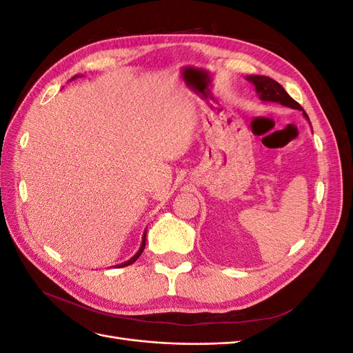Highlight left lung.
<instances>
[{
  "mask_svg": "<svg viewBox=\"0 0 353 353\" xmlns=\"http://www.w3.org/2000/svg\"><path fill=\"white\" fill-rule=\"evenodd\" d=\"M248 81L252 82L256 88V92H258L259 99L262 101H272V103H280L283 105H287L290 109L296 110H303L302 105L297 101H294L290 95L285 92V90L281 87V85L274 81L272 78L268 77H262V74H250L248 77ZM305 117L309 121L307 114L303 112Z\"/></svg>",
  "mask_w": 353,
  "mask_h": 353,
  "instance_id": "8db88e82",
  "label": "left lung"
}]
</instances>
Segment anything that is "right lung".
I'll use <instances>...</instances> for the list:
<instances>
[{
  "label": "right lung",
  "instance_id": "add662e5",
  "mask_svg": "<svg viewBox=\"0 0 353 353\" xmlns=\"http://www.w3.org/2000/svg\"><path fill=\"white\" fill-rule=\"evenodd\" d=\"M73 78H77V77H73ZM145 232L147 231H144V236H143V243H141V248H140V250H138L132 258L130 259V261H126V262H123V263H121V265H116V268H122V266H128V265H131V263H134L138 258H140L141 256V253H143V250H144V248H145Z\"/></svg>",
  "mask_w": 353,
  "mask_h": 353
}]
</instances>
